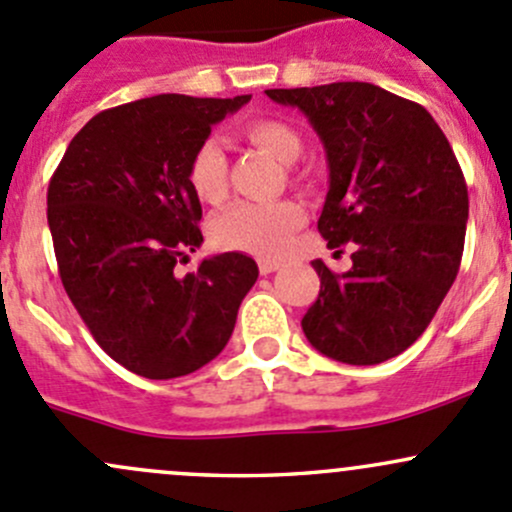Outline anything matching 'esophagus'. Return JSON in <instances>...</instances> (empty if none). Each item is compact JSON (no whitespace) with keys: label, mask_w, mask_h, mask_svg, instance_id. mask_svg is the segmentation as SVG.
<instances>
[{"label":"esophagus","mask_w":512,"mask_h":512,"mask_svg":"<svg viewBox=\"0 0 512 512\" xmlns=\"http://www.w3.org/2000/svg\"><path fill=\"white\" fill-rule=\"evenodd\" d=\"M260 265V272L262 274H272L274 270H279V262L277 260H260L257 262Z\"/></svg>","instance_id":"esophagus-1"}]
</instances>
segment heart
<instances>
[{"label":"heart","mask_w":512,"mask_h":512,"mask_svg":"<svg viewBox=\"0 0 512 512\" xmlns=\"http://www.w3.org/2000/svg\"><path fill=\"white\" fill-rule=\"evenodd\" d=\"M240 137L265 149L279 164H294L301 157L299 132L282 120H250L240 127ZM188 186L198 201L220 203L228 193V159L218 139H203L188 161ZM304 223V208L297 201L235 203L218 213L211 223V238L225 250L274 257L287 247L294 230Z\"/></svg>","instance_id":"1"}]
</instances>
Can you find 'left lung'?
Masks as SVG:
<instances>
[{"label": "left lung", "mask_w": 512, "mask_h": 512, "mask_svg": "<svg viewBox=\"0 0 512 512\" xmlns=\"http://www.w3.org/2000/svg\"><path fill=\"white\" fill-rule=\"evenodd\" d=\"M265 93L299 107L324 144L319 233L331 247L355 242L348 272L311 262L321 289L304 336L338 363L395 358L422 336L461 265L469 191L449 139L422 105L373 83Z\"/></svg>", "instance_id": "left-lung-1"}]
</instances>
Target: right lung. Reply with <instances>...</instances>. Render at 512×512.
Wrapping results in <instances>:
<instances>
[{
	"label": "right lung",
	"instance_id": "obj_1",
	"mask_svg": "<svg viewBox=\"0 0 512 512\" xmlns=\"http://www.w3.org/2000/svg\"><path fill=\"white\" fill-rule=\"evenodd\" d=\"M247 102L166 93L112 107L75 134L48 184L66 294L102 351L142 378L211 363L257 282L242 252L206 257L184 277L174 270L203 242L186 176L193 149Z\"/></svg>",
	"mask_w": 512,
	"mask_h": 512
}]
</instances>
